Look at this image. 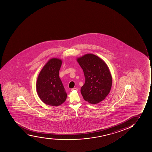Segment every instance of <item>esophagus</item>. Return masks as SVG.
<instances>
[{
    "label": "esophagus",
    "mask_w": 152,
    "mask_h": 152,
    "mask_svg": "<svg viewBox=\"0 0 152 152\" xmlns=\"http://www.w3.org/2000/svg\"><path fill=\"white\" fill-rule=\"evenodd\" d=\"M77 90H78V89L77 88H72V89H71V91H74Z\"/></svg>",
    "instance_id": "1"
}]
</instances>
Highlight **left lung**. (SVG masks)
Masks as SVG:
<instances>
[{
	"label": "left lung",
	"instance_id": "8db88e82",
	"mask_svg": "<svg viewBox=\"0 0 152 152\" xmlns=\"http://www.w3.org/2000/svg\"><path fill=\"white\" fill-rule=\"evenodd\" d=\"M83 71L85 82L81 88L84 100L91 104L99 103L109 94L112 77L105 62L96 55L88 53L77 58Z\"/></svg>",
	"mask_w": 152,
	"mask_h": 152
}]
</instances>
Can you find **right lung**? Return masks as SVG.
I'll use <instances>...</instances> for the list:
<instances>
[{"label": "right lung", "mask_w": 152, "mask_h": 152, "mask_svg": "<svg viewBox=\"0 0 152 152\" xmlns=\"http://www.w3.org/2000/svg\"><path fill=\"white\" fill-rule=\"evenodd\" d=\"M62 60L53 58L47 62L40 72L37 81V91L42 101L53 106L64 102L67 98L64 87L59 77Z\"/></svg>", "instance_id": "right-lung-1"}]
</instances>
